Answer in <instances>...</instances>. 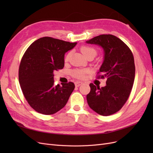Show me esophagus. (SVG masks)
Masks as SVG:
<instances>
[{"label":"esophagus","mask_w":153,"mask_h":153,"mask_svg":"<svg viewBox=\"0 0 153 153\" xmlns=\"http://www.w3.org/2000/svg\"><path fill=\"white\" fill-rule=\"evenodd\" d=\"M75 84L76 87H79L80 85H81L82 84V82H76L75 83Z\"/></svg>","instance_id":"1"}]
</instances>
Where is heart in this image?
<instances>
[{
    "instance_id": "obj_1",
    "label": "heart",
    "mask_w": 153,
    "mask_h": 153,
    "mask_svg": "<svg viewBox=\"0 0 153 153\" xmlns=\"http://www.w3.org/2000/svg\"><path fill=\"white\" fill-rule=\"evenodd\" d=\"M80 51L85 57H87L91 55H93L95 56L97 53L96 50L94 48L87 47V46H83L80 48ZM70 56L71 53L69 52L65 57V59H64L65 61H68ZM88 73H89V70L87 69H75L72 71V75L73 77L78 78V79H84Z\"/></svg>"
}]
</instances>
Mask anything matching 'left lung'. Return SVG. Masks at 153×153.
I'll use <instances>...</instances> for the list:
<instances>
[{
    "instance_id": "left-lung-1",
    "label": "left lung",
    "mask_w": 153,
    "mask_h": 153,
    "mask_svg": "<svg viewBox=\"0 0 153 153\" xmlns=\"http://www.w3.org/2000/svg\"><path fill=\"white\" fill-rule=\"evenodd\" d=\"M101 46L104 61L97 78H106L103 87L90 84L87 95L90 108L101 115L107 116L118 112L131 93L135 75L134 57L131 50L122 40L112 34H101L86 41Z\"/></svg>"
}]
</instances>
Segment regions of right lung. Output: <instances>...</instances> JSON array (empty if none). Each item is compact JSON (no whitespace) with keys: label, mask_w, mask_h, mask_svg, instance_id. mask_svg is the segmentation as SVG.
<instances>
[{"label":"right lung","mask_w":153,"mask_h":153,"mask_svg":"<svg viewBox=\"0 0 153 153\" xmlns=\"http://www.w3.org/2000/svg\"><path fill=\"white\" fill-rule=\"evenodd\" d=\"M70 43L43 37L32 43L21 60L18 78L25 100L36 112L51 115L61 110L75 89L69 82L55 86L53 72L64 66V54L75 47Z\"/></svg>","instance_id":"1"}]
</instances>
